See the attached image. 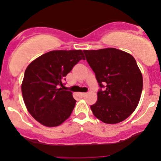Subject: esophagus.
Returning a JSON list of instances; mask_svg holds the SVG:
<instances>
[{"label": "esophagus", "mask_w": 161, "mask_h": 161, "mask_svg": "<svg viewBox=\"0 0 161 161\" xmlns=\"http://www.w3.org/2000/svg\"><path fill=\"white\" fill-rule=\"evenodd\" d=\"M79 94H80L82 97H86L87 95V93H80Z\"/></svg>", "instance_id": "obj_1"}]
</instances>
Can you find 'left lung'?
Returning <instances> with one entry per match:
<instances>
[{
    "instance_id": "left-lung-1",
    "label": "left lung",
    "mask_w": 161,
    "mask_h": 161,
    "mask_svg": "<svg viewBox=\"0 0 161 161\" xmlns=\"http://www.w3.org/2000/svg\"><path fill=\"white\" fill-rule=\"evenodd\" d=\"M83 52L99 86L105 87L97 92V102L90 106L93 114L105 124L122 122L135 110L142 91V75L136 60L115 48Z\"/></svg>"
}]
</instances>
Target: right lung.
<instances>
[{"mask_svg": "<svg viewBox=\"0 0 161 161\" xmlns=\"http://www.w3.org/2000/svg\"><path fill=\"white\" fill-rule=\"evenodd\" d=\"M82 50H53L33 60L24 73L21 89L28 112L42 125L57 127L69 118L76 101L64 90V79L80 60Z\"/></svg>", "mask_w": 161, "mask_h": 161, "instance_id": "add662e5", "label": "right lung"}]
</instances>
